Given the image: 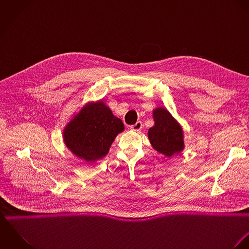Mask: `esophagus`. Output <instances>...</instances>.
I'll return each instance as SVG.
<instances>
[{
  "mask_svg": "<svg viewBox=\"0 0 249 249\" xmlns=\"http://www.w3.org/2000/svg\"><path fill=\"white\" fill-rule=\"evenodd\" d=\"M142 122H137L135 124H133V125H131L130 126V129L131 130H133V131H139V130H141V128H142Z\"/></svg>",
  "mask_w": 249,
  "mask_h": 249,
  "instance_id": "34e87169",
  "label": "esophagus"
}]
</instances>
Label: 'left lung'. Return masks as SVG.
<instances>
[{
    "label": "left lung",
    "instance_id": "left-lung-1",
    "mask_svg": "<svg viewBox=\"0 0 249 249\" xmlns=\"http://www.w3.org/2000/svg\"><path fill=\"white\" fill-rule=\"evenodd\" d=\"M153 120L154 125L147 132L152 147L168 157L181 152L184 148V136L178 121L163 107L153 110Z\"/></svg>",
    "mask_w": 249,
    "mask_h": 249
}]
</instances>
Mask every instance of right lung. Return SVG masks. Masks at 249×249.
I'll return each instance as SVG.
<instances>
[{
  "label": "right lung",
  "mask_w": 249,
  "mask_h": 249,
  "mask_svg": "<svg viewBox=\"0 0 249 249\" xmlns=\"http://www.w3.org/2000/svg\"><path fill=\"white\" fill-rule=\"evenodd\" d=\"M121 119L102 101L91 103L77 113L63 131V139L71 152L86 162L105 157L116 136L124 131Z\"/></svg>",
  "instance_id": "1"
}]
</instances>
